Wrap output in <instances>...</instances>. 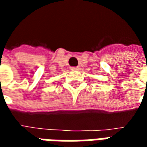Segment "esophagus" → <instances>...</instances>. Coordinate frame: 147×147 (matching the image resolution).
<instances>
[{"instance_id": "1", "label": "esophagus", "mask_w": 147, "mask_h": 147, "mask_svg": "<svg viewBox=\"0 0 147 147\" xmlns=\"http://www.w3.org/2000/svg\"><path fill=\"white\" fill-rule=\"evenodd\" d=\"M80 67H71V70L75 71V70H78Z\"/></svg>"}]
</instances>
